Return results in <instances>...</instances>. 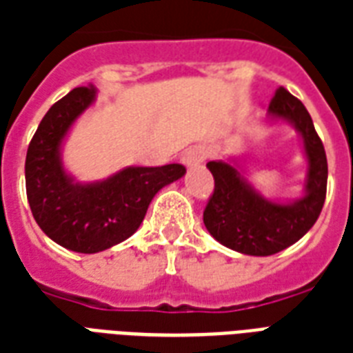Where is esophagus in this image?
I'll use <instances>...</instances> for the list:
<instances>
[{
	"mask_svg": "<svg viewBox=\"0 0 353 353\" xmlns=\"http://www.w3.org/2000/svg\"><path fill=\"white\" fill-rule=\"evenodd\" d=\"M205 157H207V152H205L203 146H192V148H188L183 152L181 161H183V165L198 166L203 163Z\"/></svg>",
	"mask_w": 353,
	"mask_h": 353,
	"instance_id": "obj_1",
	"label": "esophagus"
}]
</instances>
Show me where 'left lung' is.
<instances>
[{
  "label": "left lung",
  "mask_w": 353,
  "mask_h": 353,
  "mask_svg": "<svg viewBox=\"0 0 353 353\" xmlns=\"http://www.w3.org/2000/svg\"><path fill=\"white\" fill-rule=\"evenodd\" d=\"M269 117L290 122L302 137L307 159L302 198L276 203L256 192L231 163H207L214 176V192L205 207V227L221 245L251 256H269L301 240L317 221L326 199V152L304 104L279 88L269 104Z\"/></svg>",
  "instance_id": "left-lung-1"
}]
</instances>
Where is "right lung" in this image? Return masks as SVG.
Returning a JSON list of instances; mask_svg holds the SVG:
<instances>
[{
	"instance_id": "1",
	"label": "right lung",
	"mask_w": 353,
	"mask_h": 353,
	"mask_svg": "<svg viewBox=\"0 0 353 353\" xmlns=\"http://www.w3.org/2000/svg\"><path fill=\"white\" fill-rule=\"evenodd\" d=\"M82 85L54 102L41 119L25 159L27 199L36 223L58 245L93 252L117 245L137 231L161 188L185 176V166H128L104 181L77 183L62 165V143L73 122L95 102Z\"/></svg>"
}]
</instances>
